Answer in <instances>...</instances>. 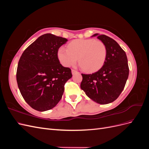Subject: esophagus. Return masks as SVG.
<instances>
[{"instance_id":"esophagus-1","label":"esophagus","mask_w":149,"mask_h":149,"mask_svg":"<svg viewBox=\"0 0 149 149\" xmlns=\"http://www.w3.org/2000/svg\"><path fill=\"white\" fill-rule=\"evenodd\" d=\"M71 72H72V74H74L75 73H78V71L74 70H71Z\"/></svg>"}]
</instances>
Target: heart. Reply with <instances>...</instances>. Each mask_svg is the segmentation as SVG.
<instances>
[{
    "label": "heart",
    "mask_w": 149,
    "mask_h": 149,
    "mask_svg": "<svg viewBox=\"0 0 149 149\" xmlns=\"http://www.w3.org/2000/svg\"><path fill=\"white\" fill-rule=\"evenodd\" d=\"M68 48L61 47L58 50V58L66 67L76 64L78 61L80 66L88 72H94L100 69L106 60L107 48L100 40L78 39L69 43Z\"/></svg>",
    "instance_id": "b5f03b06"
}]
</instances>
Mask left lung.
Instances as JSON below:
<instances>
[{
    "label": "left lung",
    "mask_w": 149,
    "mask_h": 149,
    "mask_svg": "<svg viewBox=\"0 0 149 149\" xmlns=\"http://www.w3.org/2000/svg\"><path fill=\"white\" fill-rule=\"evenodd\" d=\"M91 37H97L105 44L107 55L100 70L92 74H81L80 86L93 101L106 104L114 101L123 91L129 72L127 58L114 40L99 33Z\"/></svg>",
    "instance_id": "1"
}]
</instances>
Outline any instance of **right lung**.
<instances>
[{
  "label": "right lung",
  "instance_id": "add662e5",
  "mask_svg": "<svg viewBox=\"0 0 149 149\" xmlns=\"http://www.w3.org/2000/svg\"><path fill=\"white\" fill-rule=\"evenodd\" d=\"M67 41L51 33L44 34L26 48L20 58L18 87L26 103L35 110L46 111L56 106L66 82L72 77L71 70L60 64L57 55Z\"/></svg>",
  "mask_w": 149,
  "mask_h": 149
}]
</instances>
